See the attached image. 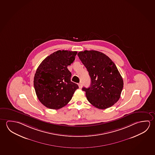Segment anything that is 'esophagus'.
<instances>
[{
    "instance_id": "1",
    "label": "esophagus",
    "mask_w": 155,
    "mask_h": 155,
    "mask_svg": "<svg viewBox=\"0 0 155 155\" xmlns=\"http://www.w3.org/2000/svg\"><path fill=\"white\" fill-rule=\"evenodd\" d=\"M78 86L79 87L80 89H81V87H82V86H83V84H82V83H81V82L79 83Z\"/></svg>"
}]
</instances>
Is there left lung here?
I'll return each mask as SVG.
<instances>
[{"label":"left lung","instance_id":"1","mask_svg":"<svg viewBox=\"0 0 155 155\" xmlns=\"http://www.w3.org/2000/svg\"><path fill=\"white\" fill-rule=\"evenodd\" d=\"M91 78L89 88L83 87L91 104L99 109H105L119 100L123 80L114 63L99 51H81L77 54Z\"/></svg>","mask_w":155,"mask_h":155}]
</instances>
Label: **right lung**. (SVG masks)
Wrapping results in <instances>:
<instances>
[{
  "instance_id": "obj_1",
  "label": "right lung",
  "mask_w": 155,
  "mask_h": 155,
  "mask_svg": "<svg viewBox=\"0 0 155 155\" xmlns=\"http://www.w3.org/2000/svg\"><path fill=\"white\" fill-rule=\"evenodd\" d=\"M77 51L58 50L48 56L37 69L33 84L37 96L45 107L57 110L71 101L77 84L71 81L68 69L75 59Z\"/></svg>"
}]
</instances>
